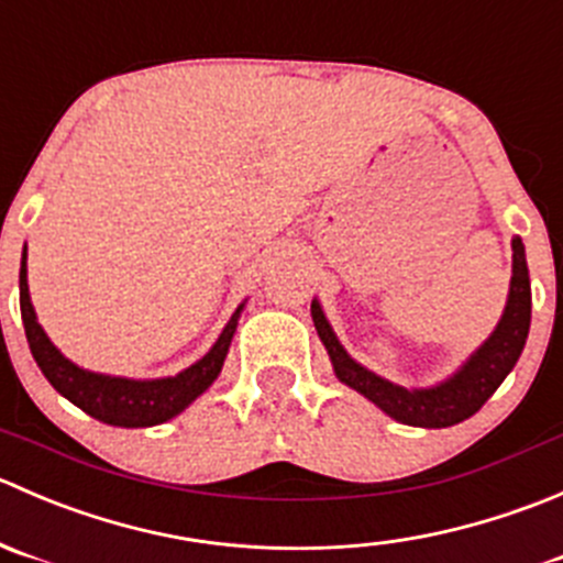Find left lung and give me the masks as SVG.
Here are the masks:
<instances>
[{
    "mask_svg": "<svg viewBox=\"0 0 563 563\" xmlns=\"http://www.w3.org/2000/svg\"><path fill=\"white\" fill-rule=\"evenodd\" d=\"M511 282L509 300L500 322L489 333L487 342L454 372L449 380L438 383L432 388H405L383 380L380 375L369 372L347 355V350L339 344L336 333L328 325L320 303L311 300V320L317 333L331 355L333 372L344 386L364 394L369 402H375L383 413L391 416L399 424L427 427V430H441V427L460 424L471 419L484 402L495 394V388L504 383V377L515 369L531 325V279H528L526 246L520 238H511Z\"/></svg>",
    "mask_w": 563,
    "mask_h": 563,
    "instance_id": "left-lung-1",
    "label": "left lung"
}]
</instances>
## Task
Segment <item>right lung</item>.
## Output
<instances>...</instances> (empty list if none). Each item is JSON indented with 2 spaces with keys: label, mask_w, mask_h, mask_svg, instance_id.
Here are the masks:
<instances>
[{
  "label": "right lung",
  "mask_w": 563,
  "mask_h": 563,
  "mask_svg": "<svg viewBox=\"0 0 563 563\" xmlns=\"http://www.w3.org/2000/svg\"><path fill=\"white\" fill-rule=\"evenodd\" d=\"M21 320H24L26 342H30L32 355H35L37 366L46 375V380L63 394L65 399L90 413L92 419L103 421L111 427H155L169 421L172 416L183 413L199 394L210 388V383L219 377L221 366H224L227 350H230L232 333L238 328V317H241L243 303L238 306L232 320L221 331L219 342L210 347L205 358L183 369L175 377H158V380H128V377H111L98 375V372H87L76 366L74 361L65 358L46 331L37 322L35 309L30 300V284H26V249L21 254Z\"/></svg>",
  "instance_id": "add662e5"
}]
</instances>
